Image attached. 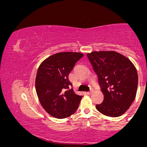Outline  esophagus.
I'll return each mask as SVG.
<instances>
[{"instance_id": "esophagus-1", "label": "esophagus", "mask_w": 147, "mask_h": 147, "mask_svg": "<svg viewBox=\"0 0 147 147\" xmlns=\"http://www.w3.org/2000/svg\"><path fill=\"white\" fill-rule=\"evenodd\" d=\"M94 92V90H93V89H90V91H89V92H87V94H89V95H90V94H92V92Z\"/></svg>"}]
</instances>
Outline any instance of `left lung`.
I'll return each instance as SVG.
<instances>
[{
    "label": "left lung",
    "instance_id": "left-lung-1",
    "mask_svg": "<svg viewBox=\"0 0 147 147\" xmlns=\"http://www.w3.org/2000/svg\"><path fill=\"white\" fill-rule=\"evenodd\" d=\"M86 56L104 94L103 102L96 105V109L111 117L123 115L136 97L138 74L135 67L129 59L115 51H94Z\"/></svg>",
    "mask_w": 147,
    "mask_h": 147
}]
</instances>
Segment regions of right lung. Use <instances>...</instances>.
Returning <instances> with one entry per match:
<instances>
[{
  "mask_svg": "<svg viewBox=\"0 0 147 147\" xmlns=\"http://www.w3.org/2000/svg\"><path fill=\"white\" fill-rule=\"evenodd\" d=\"M83 56L80 53H57L39 66L35 80L36 94L42 107L53 117L65 119L78 108L82 96L71 88L69 74Z\"/></svg>",
  "mask_w": 147,
  "mask_h": 147,
  "instance_id": "obj_1",
  "label": "right lung"
}]
</instances>
